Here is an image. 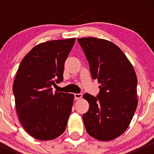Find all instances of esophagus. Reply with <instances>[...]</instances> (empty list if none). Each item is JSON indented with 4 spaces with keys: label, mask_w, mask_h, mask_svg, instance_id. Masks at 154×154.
<instances>
[{
    "label": "esophagus",
    "mask_w": 154,
    "mask_h": 154,
    "mask_svg": "<svg viewBox=\"0 0 154 154\" xmlns=\"http://www.w3.org/2000/svg\"><path fill=\"white\" fill-rule=\"evenodd\" d=\"M82 95L81 93H75V100H79L80 98H82Z\"/></svg>",
    "instance_id": "esophagus-1"
}]
</instances>
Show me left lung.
Wrapping results in <instances>:
<instances>
[{
    "instance_id": "8db88e82",
    "label": "left lung",
    "mask_w": 154,
    "mask_h": 154,
    "mask_svg": "<svg viewBox=\"0 0 154 154\" xmlns=\"http://www.w3.org/2000/svg\"><path fill=\"white\" fill-rule=\"evenodd\" d=\"M93 79H98L97 98L85 93L90 106L83 114L87 132L101 141L114 140L126 131L137 106V76L132 63L117 45L96 38H78Z\"/></svg>"
}]
</instances>
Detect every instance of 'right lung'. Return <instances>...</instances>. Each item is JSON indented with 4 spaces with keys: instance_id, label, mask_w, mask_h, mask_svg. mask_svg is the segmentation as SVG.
I'll return each instance as SVG.
<instances>
[{
    "instance_id": "1",
    "label": "right lung",
    "mask_w": 154,
    "mask_h": 154,
    "mask_svg": "<svg viewBox=\"0 0 154 154\" xmlns=\"http://www.w3.org/2000/svg\"><path fill=\"white\" fill-rule=\"evenodd\" d=\"M75 38L35 45L22 59L13 85L16 110L22 127L39 140H50L65 131L75 95L53 93L63 80L64 62Z\"/></svg>"
}]
</instances>
